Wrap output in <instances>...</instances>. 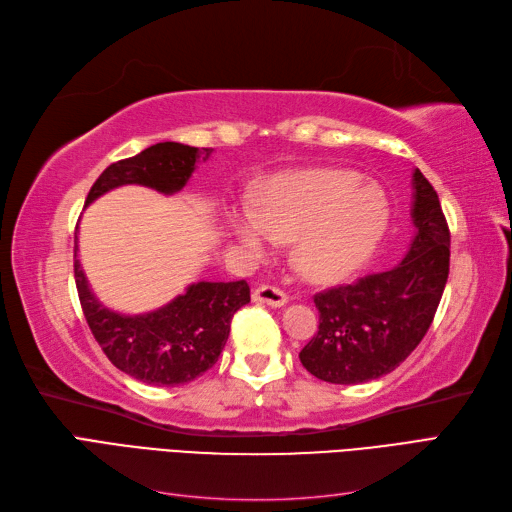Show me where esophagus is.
Wrapping results in <instances>:
<instances>
[{"instance_id":"1","label":"esophagus","mask_w":512,"mask_h":512,"mask_svg":"<svg viewBox=\"0 0 512 512\" xmlns=\"http://www.w3.org/2000/svg\"><path fill=\"white\" fill-rule=\"evenodd\" d=\"M252 299L262 305H271V307H284L288 303V294L275 286H258L252 294Z\"/></svg>"}]
</instances>
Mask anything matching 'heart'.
I'll list each match as a JSON object with an SVG mask.
<instances>
[{
  "label": "heart",
  "mask_w": 512,
  "mask_h": 512,
  "mask_svg": "<svg viewBox=\"0 0 512 512\" xmlns=\"http://www.w3.org/2000/svg\"><path fill=\"white\" fill-rule=\"evenodd\" d=\"M389 218L378 183L352 170L316 168L277 179L262 192L260 207H237L230 222L254 254L294 241V269L307 282L335 284L367 265Z\"/></svg>",
  "instance_id": "b5f03b06"
}]
</instances>
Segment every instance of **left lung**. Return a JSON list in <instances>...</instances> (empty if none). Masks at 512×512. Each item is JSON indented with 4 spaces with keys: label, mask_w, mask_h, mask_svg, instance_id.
<instances>
[{
    "label": "left lung",
    "mask_w": 512,
    "mask_h": 512,
    "mask_svg": "<svg viewBox=\"0 0 512 512\" xmlns=\"http://www.w3.org/2000/svg\"><path fill=\"white\" fill-rule=\"evenodd\" d=\"M414 239L397 267L318 292V333L299 359L331 384H361L404 363L431 327L448 280L451 232L421 170L412 175Z\"/></svg>",
    "instance_id": "1"
}]
</instances>
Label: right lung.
Returning <instances> with one entry per match:
<instances>
[{
    "label": "right lung",
    "instance_id": "obj_1",
    "mask_svg": "<svg viewBox=\"0 0 512 512\" xmlns=\"http://www.w3.org/2000/svg\"><path fill=\"white\" fill-rule=\"evenodd\" d=\"M211 151L170 141L151 145L108 166L91 185L85 205L130 183L175 194L192 177L198 158L207 160ZM74 280L85 320L108 361L123 374L156 386L192 382L211 369L226 346L232 316L250 303L245 280L198 282L156 312L123 316L104 307L89 290L76 250Z\"/></svg>",
    "mask_w": 512,
    "mask_h": 512
}]
</instances>
